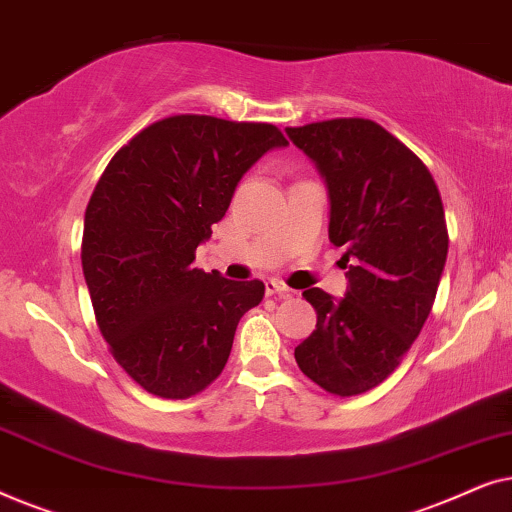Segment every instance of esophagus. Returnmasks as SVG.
Returning a JSON list of instances; mask_svg holds the SVG:
<instances>
[{
    "label": "esophagus",
    "mask_w": 512,
    "mask_h": 512,
    "mask_svg": "<svg viewBox=\"0 0 512 512\" xmlns=\"http://www.w3.org/2000/svg\"><path fill=\"white\" fill-rule=\"evenodd\" d=\"M265 293H268V296L291 298L293 289H289V286L282 284V282H277V279H268V282H265Z\"/></svg>",
    "instance_id": "esophagus-1"
}]
</instances>
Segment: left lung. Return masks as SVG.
I'll list each match as a JSON object with an SVG mask.
<instances>
[{
    "label": "left lung",
    "instance_id": "left-lung-1",
    "mask_svg": "<svg viewBox=\"0 0 512 512\" xmlns=\"http://www.w3.org/2000/svg\"><path fill=\"white\" fill-rule=\"evenodd\" d=\"M324 174L328 240L347 247V293L307 289L317 328L296 363L333 396L366 394L398 368L429 317L447 258V223L429 167L368 118L286 128Z\"/></svg>",
    "mask_w": 512,
    "mask_h": 512
}]
</instances>
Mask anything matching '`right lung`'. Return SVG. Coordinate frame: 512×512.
I'll return each mask as SVG.
<instances>
[{"instance_id": "1", "label": "right lung", "mask_w": 512, "mask_h": 512, "mask_svg": "<svg viewBox=\"0 0 512 512\" xmlns=\"http://www.w3.org/2000/svg\"><path fill=\"white\" fill-rule=\"evenodd\" d=\"M272 123L179 114L116 151L86 207L81 265L95 321L118 366L158 398L207 389L265 284L193 268L242 174L275 146Z\"/></svg>"}]
</instances>
